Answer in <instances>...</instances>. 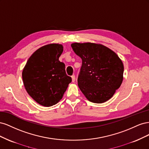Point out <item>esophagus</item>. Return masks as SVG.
<instances>
[{"instance_id":"esophagus-1","label":"esophagus","mask_w":149,"mask_h":149,"mask_svg":"<svg viewBox=\"0 0 149 149\" xmlns=\"http://www.w3.org/2000/svg\"><path fill=\"white\" fill-rule=\"evenodd\" d=\"M71 78H72V82H74L75 81V76L73 74L71 76Z\"/></svg>"}]
</instances>
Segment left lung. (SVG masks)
<instances>
[{"label":"left lung","instance_id":"8db88e82","mask_svg":"<svg viewBox=\"0 0 149 149\" xmlns=\"http://www.w3.org/2000/svg\"><path fill=\"white\" fill-rule=\"evenodd\" d=\"M82 60L78 77V86L88 100L102 103L111 99L122 84L124 66L117 54L100 44H71Z\"/></svg>","mask_w":149,"mask_h":149}]
</instances>
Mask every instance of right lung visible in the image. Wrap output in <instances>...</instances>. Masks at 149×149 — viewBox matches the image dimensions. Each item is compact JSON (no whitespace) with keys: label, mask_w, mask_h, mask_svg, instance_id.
<instances>
[{"label":"right lung","mask_w":149,"mask_h":149,"mask_svg":"<svg viewBox=\"0 0 149 149\" xmlns=\"http://www.w3.org/2000/svg\"><path fill=\"white\" fill-rule=\"evenodd\" d=\"M63 51L60 44H49L38 49L26 62L22 78L26 91L39 104H56L71 82L65 65L59 61Z\"/></svg>","instance_id":"right-lung-1"}]
</instances>
